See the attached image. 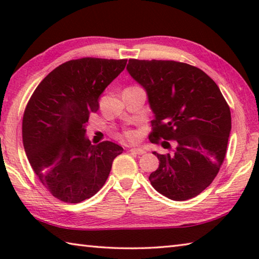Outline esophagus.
Returning <instances> with one entry per match:
<instances>
[{
    "label": "esophagus",
    "mask_w": 259,
    "mask_h": 259,
    "mask_svg": "<svg viewBox=\"0 0 259 259\" xmlns=\"http://www.w3.org/2000/svg\"><path fill=\"white\" fill-rule=\"evenodd\" d=\"M130 152H133V153H135V154H138V155H143L146 153L143 150V148H130Z\"/></svg>",
    "instance_id": "34e87169"
}]
</instances>
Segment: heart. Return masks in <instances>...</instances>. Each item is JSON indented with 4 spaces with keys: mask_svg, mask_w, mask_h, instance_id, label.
Listing matches in <instances>:
<instances>
[{
    "mask_svg": "<svg viewBox=\"0 0 259 259\" xmlns=\"http://www.w3.org/2000/svg\"><path fill=\"white\" fill-rule=\"evenodd\" d=\"M124 137H125L126 139H128V140H131V142H133V140H135L136 137H137V136H136L135 131H133V130H126L125 133H124Z\"/></svg>",
    "mask_w": 259,
    "mask_h": 259,
    "instance_id": "heart-1",
    "label": "heart"
}]
</instances>
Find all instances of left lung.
<instances>
[{
    "mask_svg": "<svg viewBox=\"0 0 259 259\" xmlns=\"http://www.w3.org/2000/svg\"><path fill=\"white\" fill-rule=\"evenodd\" d=\"M126 71L145 89L154 114L151 142L176 140L172 153L153 152L160 164L148 177L152 186L174 201L199 195L217 176L231 133L218 85L200 68L174 60L129 59Z\"/></svg>",
    "mask_w": 259,
    "mask_h": 259,
    "instance_id": "obj_1",
    "label": "left lung"
}]
</instances>
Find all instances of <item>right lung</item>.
<instances>
[{
	"mask_svg": "<svg viewBox=\"0 0 259 259\" xmlns=\"http://www.w3.org/2000/svg\"><path fill=\"white\" fill-rule=\"evenodd\" d=\"M126 59L82 58L59 65L43 78L23 117V143L30 165L48 191L63 202L90 199L123 148L91 144L85 126L99 97L123 71Z\"/></svg>",
	"mask_w": 259,
	"mask_h": 259,
	"instance_id": "1",
	"label": "right lung"
}]
</instances>
